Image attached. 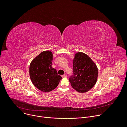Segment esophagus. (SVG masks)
<instances>
[{
	"mask_svg": "<svg viewBox=\"0 0 127 127\" xmlns=\"http://www.w3.org/2000/svg\"><path fill=\"white\" fill-rule=\"evenodd\" d=\"M67 74H66V73H65L64 74H63V75H62V77H67Z\"/></svg>",
	"mask_w": 127,
	"mask_h": 127,
	"instance_id": "esophagus-1",
	"label": "esophagus"
}]
</instances>
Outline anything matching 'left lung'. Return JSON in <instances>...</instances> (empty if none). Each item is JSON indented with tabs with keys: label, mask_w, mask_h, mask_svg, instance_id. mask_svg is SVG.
I'll list each match as a JSON object with an SVG mask.
<instances>
[{
	"label": "left lung",
	"mask_w": 127,
	"mask_h": 127,
	"mask_svg": "<svg viewBox=\"0 0 127 127\" xmlns=\"http://www.w3.org/2000/svg\"><path fill=\"white\" fill-rule=\"evenodd\" d=\"M73 64V74L69 78L72 87L79 93L88 92L97 81L96 65L86 54L81 52L75 54Z\"/></svg>",
	"instance_id": "8db88e82"
}]
</instances>
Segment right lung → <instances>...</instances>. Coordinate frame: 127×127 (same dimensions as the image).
<instances>
[{"label": "right lung", "mask_w": 127, "mask_h": 127, "mask_svg": "<svg viewBox=\"0 0 127 127\" xmlns=\"http://www.w3.org/2000/svg\"><path fill=\"white\" fill-rule=\"evenodd\" d=\"M52 53L42 52L31 62L30 76L33 84L43 92H49L57 87L62 77L52 68Z\"/></svg>", "instance_id": "obj_1"}]
</instances>
